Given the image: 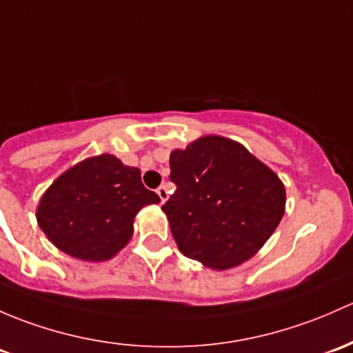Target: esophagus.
I'll return each mask as SVG.
<instances>
[{
	"label": "esophagus",
	"instance_id": "34e87169",
	"mask_svg": "<svg viewBox=\"0 0 353 353\" xmlns=\"http://www.w3.org/2000/svg\"><path fill=\"white\" fill-rule=\"evenodd\" d=\"M157 194H159V198H161V203H162V205H164L167 199H169V191H167V186L159 188L157 189Z\"/></svg>",
	"mask_w": 353,
	"mask_h": 353
}]
</instances>
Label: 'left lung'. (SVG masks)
<instances>
[{
    "instance_id": "1",
    "label": "left lung",
    "mask_w": 353,
    "mask_h": 353,
    "mask_svg": "<svg viewBox=\"0 0 353 353\" xmlns=\"http://www.w3.org/2000/svg\"><path fill=\"white\" fill-rule=\"evenodd\" d=\"M169 164L177 189L162 211L179 250L208 269L247 262L283 220V181L240 142L199 137L170 152Z\"/></svg>"
}]
</instances>
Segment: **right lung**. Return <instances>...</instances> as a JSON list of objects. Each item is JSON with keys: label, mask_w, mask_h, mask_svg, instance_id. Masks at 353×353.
<instances>
[{"label": "right lung", "mask_w": 353, "mask_h": 353, "mask_svg": "<svg viewBox=\"0 0 353 353\" xmlns=\"http://www.w3.org/2000/svg\"><path fill=\"white\" fill-rule=\"evenodd\" d=\"M161 203L143 188L140 169L111 154L94 155L62 172L40 198L37 223L59 250L105 262L127 247L137 213Z\"/></svg>", "instance_id": "1"}]
</instances>
